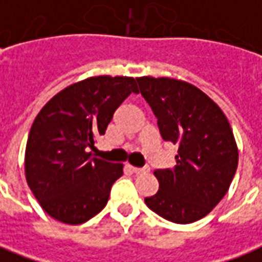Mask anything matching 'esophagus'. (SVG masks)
<instances>
[{
	"label": "esophagus",
	"instance_id": "1",
	"mask_svg": "<svg viewBox=\"0 0 262 262\" xmlns=\"http://www.w3.org/2000/svg\"><path fill=\"white\" fill-rule=\"evenodd\" d=\"M127 170H130L132 172H135V174H142V172H146V168H139V167H133V165H127Z\"/></svg>",
	"mask_w": 262,
	"mask_h": 262
}]
</instances>
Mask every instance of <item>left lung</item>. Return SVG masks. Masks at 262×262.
I'll list each match as a JSON object with an SVG mask.
<instances>
[{
  "label": "left lung",
  "mask_w": 262,
  "mask_h": 262,
  "mask_svg": "<svg viewBox=\"0 0 262 262\" xmlns=\"http://www.w3.org/2000/svg\"><path fill=\"white\" fill-rule=\"evenodd\" d=\"M136 80L161 137L178 144L177 165L154 171L159 191L144 202L170 222L193 223L212 212L236 174L238 148L231 126L219 105L187 81Z\"/></svg>",
  "instance_id": "left-lung-1"
}]
</instances>
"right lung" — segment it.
I'll return each instance as SVG.
<instances>
[{
  "label": "right lung",
  "instance_id": "right-lung-1",
  "mask_svg": "<svg viewBox=\"0 0 262 262\" xmlns=\"http://www.w3.org/2000/svg\"><path fill=\"white\" fill-rule=\"evenodd\" d=\"M139 88L133 77L98 75L57 92L32 123L25 177L42 209L66 225H81L108 203L123 164L92 157L115 111Z\"/></svg>",
  "mask_w": 262,
  "mask_h": 262
}]
</instances>
